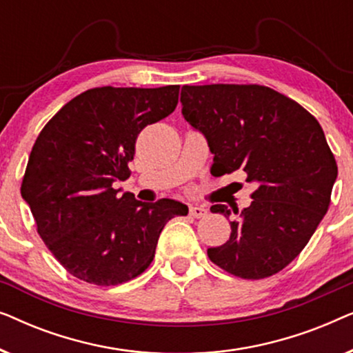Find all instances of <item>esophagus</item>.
Here are the masks:
<instances>
[{
    "instance_id": "1",
    "label": "esophagus",
    "mask_w": 353,
    "mask_h": 353,
    "mask_svg": "<svg viewBox=\"0 0 353 353\" xmlns=\"http://www.w3.org/2000/svg\"><path fill=\"white\" fill-rule=\"evenodd\" d=\"M209 212H207V209H204L202 205H192L190 209V215L194 216V219H202V216H205Z\"/></svg>"
}]
</instances>
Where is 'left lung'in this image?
I'll return each mask as SVG.
<instances>
[{"label":"left lung","mask_w":353,"mask_h":353,"mask_svg":"<svg viewBox=\"0 0 353 353\" xmlns=\"http://www.w3.org/2000/svg\"><path fill=\"white\" fill-rule=\"evenodd\" d=\"M181 104L185 119L205 134L212 173L243 170L255 185L250 205L233 209L230 239L207 255L238 278L273 276L302 252L330 209L337 163L321 125L263 85H185ZM210 210L231 215L223 204Z\"/></svg>","instance_id":"1"}]
</instances>
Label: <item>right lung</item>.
Masks as SVG:
<instances>
[{
    "label": "right lung",
    "mask_w": 353,
    "mask_h": 353,
    "mask_svg": "<svg viewBox=\"0 0 353 353\" xmlns=\"http://www.w3.org/2000/svg\"><path fill=\"white\" fill-rule=\"evenodd\" d=\"M180 85L91 88L70 99L33 144L21 194L57 262L81 281L117 286L151 265L163 226L188 207L119 194L138 134L175 110Z\"/></svg>",
    "instance_id": "right-lung-1"
}]
</instances>
